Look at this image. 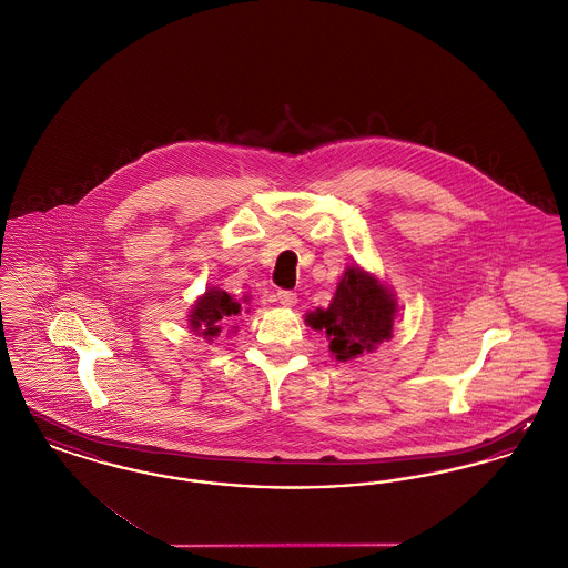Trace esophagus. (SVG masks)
<instances>
[{"instance_id": "1", "label": "esophagus", "mask_w": 568, "mask_h": 568, "mask_svg": "<svg viewBox=\"0 0 568 568\" xmlns=\"http://www.w3.org/2000/svg\"><path fill=\"white\" fill-rule=\"evenodd\" d=\"M276 300H278L285 308H292V306H296L297 296L294 292H278Z\"/></svg>"}]
</instances>
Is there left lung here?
I'll return each mask as SVG.
<instances>
[{
  "label": "left lung",
  "instance_id": "1",
  "mask_svg": "<svg viewBox=\"0 0 568 568\" xmlns=\"http://www.w3.org/2000/svg\"><path fill=\"white\" fill-rule=\"evenodd\" d=\"M396 313L392 290L371 272L352 266L341 276L329 306L308 313L306 324L325 332L338 362H349L392 338Z\"/></svg>",
  "mask_w": 568,
  "mask_h": 568
}]
</instances>
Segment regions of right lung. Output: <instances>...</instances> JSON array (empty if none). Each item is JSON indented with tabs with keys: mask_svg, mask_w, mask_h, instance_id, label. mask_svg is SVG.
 I'll return each instance as SVG.
<instances>
[{
	"mask_svg": "<svg viewBox=\"0 0 568 568\" xmlns=\"http://www.w3.org/2000/svg\"><path fill=\"white\" fill-rule=\"evenodd\" d=\"M241 302H236L227 292L211 287L204 292V296L197 297L190 313L191 332L197 336L213 341L219 336L223 325L232 324L241 315Z\"/></svg>",
	"mask_w": 568,
	"mask_h": 568,
	"instance_id": "obj_1",
	"label": "right lung"
}]
</instances>
